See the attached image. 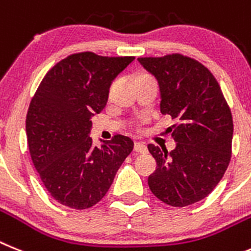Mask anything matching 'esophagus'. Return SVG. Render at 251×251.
I'll use <instances>...</instances> for the list:
<instances>
[{
	"label": "esophagus",
	"mask_w": 251,
	"mask_h": 251,
	"mask_svg": "<svg viewBox=\"0 0 251 251\" xmlns=\"http://www.w3.org/2000/svg\"><path fill=\"white\" fill-rule=\"evenodd\" d=\"M134 150L136 152H140V154H147L148 152L147 145H145L144 143H141V141H136V143H135Z\"/></svg>",
	"instance_id": "1"
}]
</instances>
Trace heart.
I'll use <instances>...</instances> for the list:
<instances>
[{"instance_id":"b5f03b06","label":"heart","mask_w":251,"mask_h":251,"mask_svg":"<svg viewBox=\"0 0 251 251\" xmlns=\"http://www.w3.org/2000/svg\"><path fill=\"white\" fill-rule=\"evenodd\" d=\"M141 77H147V75H141ZM139 78H140V77H139Z\"/></svg>"}]
</instances>
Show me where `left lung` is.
Masks as SVG:
<instances>
[{
    "label": "left lung",
    "instance_id": "obj_1",
    "mask_svg": "<svg viewBox=\"0 0 251 251\" xmlns=\"http://www.w3.org/2000/svg\"><path fill=\"white\" fill-rule=\"evenodd\" d=\"M138 60L158 82L162 113L178 121L169 127L172 151L148 145L156 162L149 188L169 206L193 204L210 195L227 169L231 111L212 73L197 60L180 54Z\"/></svg>",
    "mask_w": 251,
    "mask_h": 251
}]
</instances>
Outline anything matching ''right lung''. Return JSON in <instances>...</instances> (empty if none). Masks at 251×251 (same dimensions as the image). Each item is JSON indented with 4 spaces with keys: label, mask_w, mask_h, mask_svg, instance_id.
<instances>
[{
    "label": "right lung",
    "mask_w": 251,
    "mask_h": 251,
    "mask_svg": "<svg viewBox=\"0 0 251 251\" xmlns=\"http://www.w3.org/2000/svg\"><path fill=\"white\" fill-rule=\"evenodd\" d=\"M134 59L73 54L48 72L32 97L26 116L30 155L47 191L64 206L84 210L101 201L132 151L127 136L101 140L97 148L89 134L111 84Z\"/></svg>",
    "instance_id": "right-lung-1"
}]
</instances>
